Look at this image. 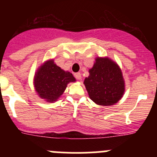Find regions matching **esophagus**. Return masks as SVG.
<instances>
[{
  "label": "esophagus",
  "instance_id": "34e87169",
  "mask_svg": "<svg viewBox=\"0 0 157 157\" xmlns=\"http://www.w3.org/2000/svg\"><path fill=\"white\" fill-rule=\"evenodd\" d=\"M74 77H75L76 79H77V80H81V74H80V72L75 73V74H74Z\"/></svg>",
  "mask_w": 157,
  "mask_h": 157
}]
</instances>
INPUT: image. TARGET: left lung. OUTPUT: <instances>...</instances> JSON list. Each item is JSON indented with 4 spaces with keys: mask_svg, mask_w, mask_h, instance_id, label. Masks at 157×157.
I'll use <instances>...</instances> for the list:
<instances>
[{
    "mask_svg": "<svg viewBox=\"0 0 157 157\" xmlns=\"http://www.w3.org/2000/svg\"><path fill=\"white\" fill-rule=\"evenodd\" d=\"M85 84L90 98L100 105H112L118 102L124 92V81L121 69L112 60L97 58L89 71Z\"/></svg>",
    "mask_w": 157,
    "mask_h": 157,
    "instance_id": "obj_1",
    "label": "left lung"
}]
</instances>
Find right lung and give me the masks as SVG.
Here are the masks:
<instances>
[{
  "label": "right lung",
  "instance_id": "obj_1",
  "mask_svg": "<svg viewBox=\"0 0 157 157\" xmlns=\"http://www.w3.org/2000/svg\"><path fill=\"white\" fill-rule=\"evenodd\" d=\"M75 80L72 74L63 71L54 63L53 60H51L37 71L35 75L34 86L42 99L52 102L62 95L67 83Z\"/></svg>",
  "mask_w": 157,
  "mask_h": 157
}]
</instances>
